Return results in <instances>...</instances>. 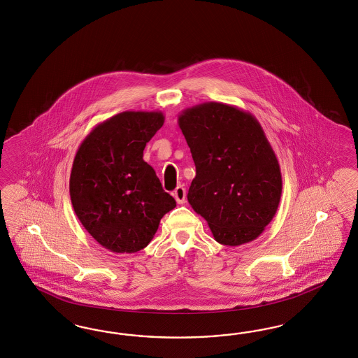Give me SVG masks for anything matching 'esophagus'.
<instances>
[{
    "label": "esophagus",
    "instance_id": "1",
    "mask_svg": "<svg viewBox=\"0 0 358 358\" xmlns=\"http://www.w3.org/2000/svg\"><path fill=\"white\" fill-rule=\"evenodd\" d=\"M173 196L178 205H184L186 201V190L184 186H178L173 192Z\"/></svg>",
    "mask_w": 358,
    "mask_h": 358
}]
</instances>
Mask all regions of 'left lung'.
<instances>
[{
    "mask_svg": "<svg viewBox=\"0 0 358 358\" xmlns=\"http://www.w3.org/2000/svg\"><path fill=\"white\" fill-rule=\"evenodd\" d=\"M195 164L187 201L217 243L236 247L259 238L282 194L280 164L259 120L220 102L178 115Z\"/></svg>",
    "mask_w": 358,
    "mask_h": 358,
    "instance_id": "left-lung-1",
    "label": "left lung"
}]
</instances>
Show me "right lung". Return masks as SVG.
I'll list each match as a JSON object with an SVG mask.
<instances>
[{
    "mask_svg": "<svg viewBox=\"0 0 358 358\" xmlns=\"http://www.w3.org/2000/svg\"><path fill=\"white\" fill-rule=\"evenodd\" d=\"M162 111H123L97 124L78 147L69 194L78 220L103 248L134 253L151 241L176 201L143 151L164 124Z\"/></svg>",
    "mask_w": 358,
    "mask_h": 358,
    "instance_id": "1",
    "label": "right lung"
}]
</instances>
